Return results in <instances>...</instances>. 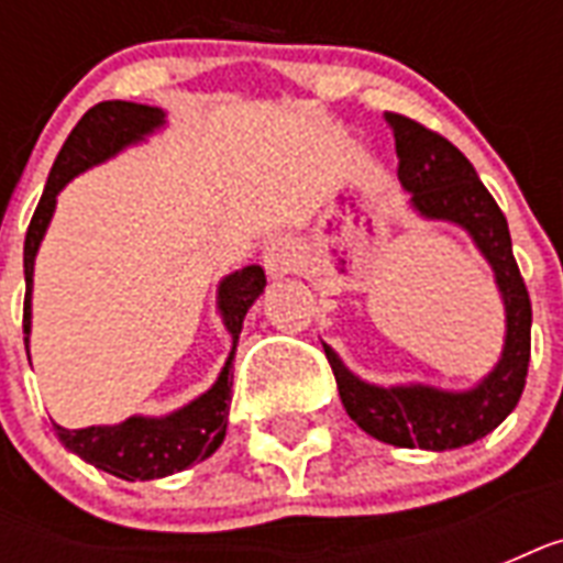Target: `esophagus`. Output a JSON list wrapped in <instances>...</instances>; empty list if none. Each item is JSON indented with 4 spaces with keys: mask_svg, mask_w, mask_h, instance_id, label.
Returning a JSON list of instances; mask_svg holds the SVG:
<instances>
[{
    "mask_svg": "<svg viewBox=\"0 0 563 563\" xmlns=\"http://www.w3.org/2000/svg\"><path fill=\"white\" fill-rule=\"evenodd\" d=\"M263 265L272 277L298 272L300 265V245L291 236H274L263 247Z\"/></svg>",
    "mask_w": 563,
    "mask_h": 563,
    "instance_id": "34e87169",
    "label": "esophagus"
}]
</instances>
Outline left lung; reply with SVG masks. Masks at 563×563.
I'll return each instance as SVG.
<instances>
[{
  "label": "left lung",
  "mask_w": 563,
  "mask_h": 563,
  "mask_svg": "<svg viewBox=\"0 0 563 563\" xmlns=\"http://www.w3.org/2000/svg\"><path fill=\"white\" fill-rule=\"evenodd\" d=\"M397 148V178L411 192V207L427 219L462 224L497 274L506 303L503 360L476 388L462 394L429 385L376 388L344 368L333 347L327 362L335 374L344 409L368 435L394 446L455 450L479 441L511 415L520 400L532 356V300L511 251V233L494 195L485 189L471 161L446 136L402 113H385Z\"/></svg>",
  "instance_id": "obj_1"
}]
</instances>
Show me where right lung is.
<instances>
[{
    "mask_svg": "<svg viewBox=\"0 0 563 563\" xmlns=\"http://www.w3.org/2000/svg\"><path fill=\"white\" fill-rule=\"evenodd\" d=\"M163 125V110L134 101H101L81 117V122L66 136L64 148L57 154L46 189L40 195V203L31 216L29 233H25V307H22V333L29 342L31 333V274H34V256H37L40 239L46 233L48 219L55 212L57 192L78 175L96 163L108 161L119 148L143 140L154 128ZM265 286V272L260 265H247L242 272L224 277L219 286V309L228 333L233 335V351L228 365L219 374L210 391L198 400L184 406L169 418H128L119 427H87L64 429L55 423L57 438L66 450H73L84 462L96 464L99 471L113 473L125 482L161 479L172 473L187 471L189 464L210 459L228 432L230 411V385H233V356L242 333V321L260 291Z\"/></svg>",
    "mask_w": 563,
    "mask_h": 563,
    "instance_id": "add662e5",
    "label": "right lung"
}]
</instances>
